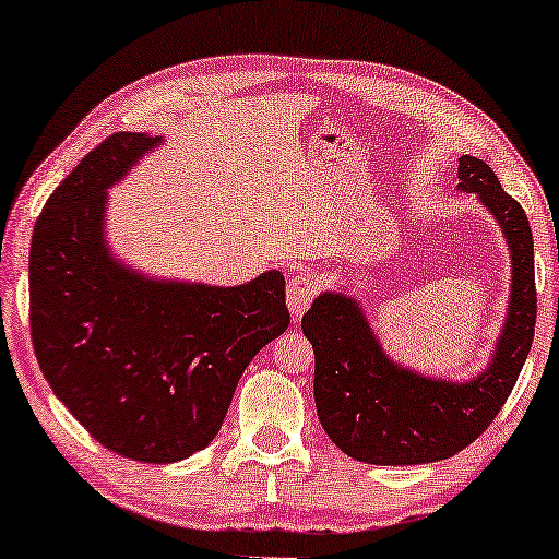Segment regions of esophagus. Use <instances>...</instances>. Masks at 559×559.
<instances>
[{"label": "esophagus", "mask_w": 559, "mask_h": 559, "mask_svg": "<svg viewBox=\"0 0 559 559\" xmlns=\"http://www.w3.org/2000/svg\"><path fill=\"white\" fill-rule=\"evenodd\" d=\"M318 295V280L310 272L295 274L293 282L287 285V308L293 320H300L302 312L310 308V302Z\"/></svg>", "instance_id": "34e87169"}]
</instances>
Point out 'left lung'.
Here are the masks:
<instances>
[{
  "label": "left lung",
  "mask_w": 559,
  "mask_h": 559,
  "mask_svg": "<svg viewBox=\"0 0 559 559\" xmlns=\"http://www.w3.org/2000/svg\"><path fill=\"white\" fill-rule=\"evenodd\" d=\"M457 188L476 193L511 249V293L496 354L478 377L450 381L394 364L354 297L323 293L302 316L316 350V407L323 430L354 461L419 465L471 445L514 389L537 323L534 241L526 213L484 159H457Z\"/></svg>",
  "instance_id": "8db88e82"
}]
</instances>
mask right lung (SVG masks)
I'll list each match as a JSON object with an SVG mask.
<instances>
[{"instance_id":"right-lung-1","label":"right lung","mask_w":559,"mask_h":559,"mask_svg":"<svg viewBox=\"0 0 559 559\" xmlns=\"http://www.w3.org/2000/svg\"><path fill=\"white\" fill-rule=\"evenodd\" d=\"M163 136L117 132L75 165L37 218L29 331L60 402L111 453L175 463L216 438L241 373L287 331L285 277L239 287L132 272L104 239L109 190Z\"/></svg>"}]
</instances>
